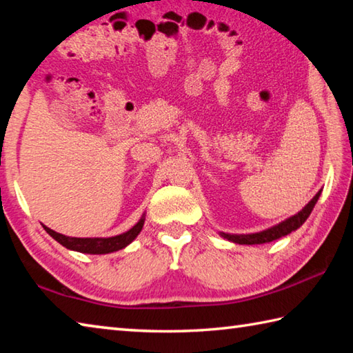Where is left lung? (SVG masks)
<instances>
[{
	"label": "left lung",
	"mask_w": 353,
	"mask_h": 353,
	"mask_svg": "<svg viewBox=\"0 0 353 353\" xmlns=\"http://www.w3.org/2000/svg\"><path fill=\"white\" fill-rule=\"evenodd\" d=\"M319 196H321V190L318 191V193L313 196L312 201L305 205V207L298 211L296 214L288 217V219L279 222L278 225L270 227L264 230V232H259V233H250V234H230V233H219L223 239L227 241H232L234 243H241V245H256V243H265V242H272V241H276L279 238H283V236L290 234L294 230H298L303 223L307 221V217L310 216L313 207H315V203L318 202Z\"/></svg>",
	"instance_id": "1"
}]
</instances>
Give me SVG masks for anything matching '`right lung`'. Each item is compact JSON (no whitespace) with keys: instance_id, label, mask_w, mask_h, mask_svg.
Returning a JSON list of instances; mask_svg holds the SVG:
<instances>
[{"instance_id":"obj_1","label":"right lung","mask_w":353,"mask_h":353,"mask_svg":"<svg viewBox=\"0 0 353 353\" xmlns=\"http://www.w3.org/2000/svg\"><path fill=\"white\" fill-rule=\"evenodd\" d=\"M143 223H145V214L140 217V221L132 228L128 230V232L117 236H111V238H70V236H65L61 233L54 232V230H50L46 225L43 227L57 242L61 243L63 247H66L69 250H74V252H80V253H88V254H106V253L119 252V250L130 245V243L137 238L139 233L142 232Z\"/></svg>"}]
</instances>
